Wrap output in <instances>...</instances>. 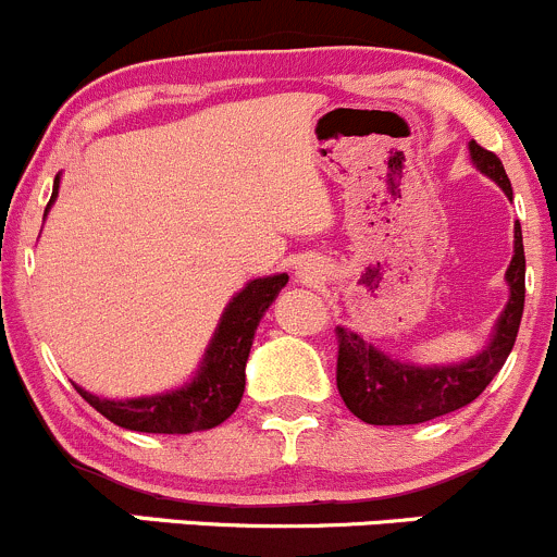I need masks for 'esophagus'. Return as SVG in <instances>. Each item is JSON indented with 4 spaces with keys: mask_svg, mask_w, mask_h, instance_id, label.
Returning <instances> with one entry per match:
<instances>
[{
    "mask_svg": "<svg viewBox=\"0 0 557 557\" xmlns=\"http://www.w3.org/2000/svg\"><path fill=\"white\" fill-rule=\"evenodd\" d=\"M299 274H301V280H307V283H318V277H320V269L318 267H312V263H305V267H299Z\"/></svg>",
    "mask_w": 557,
    "mask_h": 557,
    "instance_id": "esophagus-1",
    "label": "esophagus"
}]
</instances>
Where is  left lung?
Returning a JSON list of instances; mask_svg holds the SVG:
<instances>
[{"mask_svg": "<svg viewBox=\"0 0 557 557\" xmlns=\"http://www.w3.org/2000/svg\"><path fill=\"white\" fill-rule=\"evenodd\" d=\"M476 170L496 180L504 194L512 196V183L502 159L474 139L469 143ZM509 301L498 318L493 342L471 361L455 367H409L387 358L361 339L356 331L336 329V387L356 418L369 425H414L442 418L474 401L491 380L502 372L504 361L518 339L522 307H525V252L520 223H515V256L507 269Z\"/></svg>", "mask_w": 557, "mask_h": 557, "instance_id": "1", "label": "left lung"}]
</instances>
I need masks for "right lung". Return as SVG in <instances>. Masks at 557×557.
Here are the masks:
<instances>
[{
	"label": "right lung",
	"instance_id": "add662e5",
	"mask_svg": "<svg viewBox=\"0 0 557 557\" xmlns=\"http://www.w3.org/2000/svg\"><path fill=\"white\" fill-rule=\"evenodd\" d=\"M59 194V177L53 183V196L48 207L53 205ZM48 212V210H45ZM288 283V274H274V277L252 280L232 299V305L223 312L221 325L207 347L205 363L194 383L180 387V391L164 393V396L126 398V401H110L94 393L77 387L83 398L104 414L110 423L128 431H145V434H194L221 425L232 418L239 407L245 393V363L250 356L252 336H256L258 320L269 310L280 290Z\"/></svg>",
	"mask_w": 557,
	"mask_h": 557
}]
</instances>
